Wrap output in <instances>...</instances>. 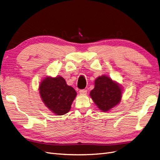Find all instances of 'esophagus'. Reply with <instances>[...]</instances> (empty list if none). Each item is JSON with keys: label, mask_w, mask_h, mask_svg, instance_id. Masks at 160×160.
<instances>
[{"label": "esophagus", "mask_w": 160, "mask_h": 160, "mask_svg": "<svg viewBox=\"0 0 160 160\" xmlns=\"http://www.w3.org/2000/svg\"><path fill=\"white\" fill-rule=\"evenodd\" d=\"M87 92H88V90L87 89H80L79 90V93L81 94H86Z\"/></svg>", "instance_id": "34e87169"}]
</instances>
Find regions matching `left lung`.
I'll return each instance as SVG.
<instances>
[{"mask_svg": "<svg viewBox=\"0 0 160 160\" xmlns=\"http://www.w3.org/2000/svg\"><path fill=\"white\" fill-rule=\"evenodd\" d=\"M90 95L101 110L108 111L119 103L122 90L109 77L103 75L95 81V88L90 92Z\"/></svg>", "mask_w": 160, "mask_h": 160, "instance_id": "obj_1", "label": "left lung"}]
</instances>
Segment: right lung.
Segmentation results:
<instances>
[{"label": "right lung", "mask_w": 160, "mask_h": 160, "mask_svg": "<svg viewBox=\"0 0 160 160\" xmlns=\"http://www.w3.org/2000/svg\"><path fill=\"white\" fill-rule=\"evenodd\" d=\"M42 100L52 112L58 115L68 113L77 95L75 90L67 85L62 77H47L39 86Z\"/></svg>", "instance_id": "add662e5"}]
</instances>
